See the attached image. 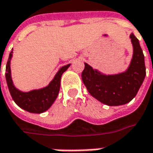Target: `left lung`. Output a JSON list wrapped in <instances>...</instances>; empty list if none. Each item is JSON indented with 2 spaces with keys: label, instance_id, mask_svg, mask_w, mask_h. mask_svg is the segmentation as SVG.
Listing matches in <instances>:
<instances>
[{
  "label": "left lung",
  "instance_id": "obj_1",
  "mask_svg": "<svg viewBox=\"0 0 153 153\" xmlns=\"http://www.w3.org/2000/svg\"><path fill=\"white\" fill-rule=\"evenodd\" d=\"M134 55L126 71L117 75H103L84 64L82 79L93 97L108 106H119L129 102L137 95L146 76L145 57L139 39L130 35Z\"/></svg>",
  "mask_w": 153,
  "mask_h": 153
}]
</instances>
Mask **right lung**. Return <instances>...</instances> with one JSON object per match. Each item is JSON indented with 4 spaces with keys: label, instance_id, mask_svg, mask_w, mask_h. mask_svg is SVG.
I'll return each instance as SVG.
<instances>
[{
    "label": "right lung",
    "instance_id": "1",
    "mask_svg": "<svg viewBox=\"0 0 153 153\" xmlns=\"http://www.w3.org/2000/svg\"><path fill=\"white\" fill-rule=\"evenodd\" d=\"M13 56V49L6 66V80L12 98L19 107L30 113L41 114L46 111L55 102L60 89V81L63 73L71 65L63 66L56 74L48 86L40 89H34L29 92H22L14 87L11 77L10 61Z\"/></svg>",
    "mask_w": 153,
    "mask_h": 153
}]
</instances>
